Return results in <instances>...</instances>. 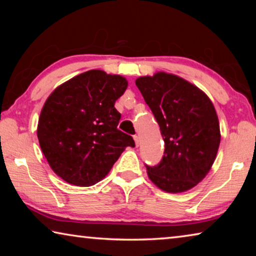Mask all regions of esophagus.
Listing matches in <instances>:
<instances>
[{
	"mask_svg": "<svg viewBox=\"0 0 256 256\" xmlns=\"http://www.w3.org/2000/svg\"><path fill=\"white\" fill-rule=\"evenodd\" d=\"M134 141H136V146H140V136H134Z\"/></svg>",
	"mask_w": 256,
	"mask_h": 256,
	"instance_id": "obj_1",
	"label": "esophagus"
}]
</instances>
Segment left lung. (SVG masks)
<instances>
[{"label":"left lung","instance_id":"8db88e82","mask_svg":"<svg viewBox=\"0 0 256 256\" xmlns=\"http://www.w3.org/2000/svg\"><path fill=\"white\" fill-rule=\"evenodd\" d=\"M136 84L164 141L162 162L146 166L149 180L168 193L193 188L210 172L219 149L222 136L214 104L200 88L172 73L140 76Z\"/></svg>","mask_w":256,"mask_h":256}]
</instances>
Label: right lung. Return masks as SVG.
<instances>
[{"instance_id":"right-lung-1","label":"right lung","mask_w":256,"mask_h":256,"mask_svg":"<svg viewBox=\"0 0 256 256\" xmlns=\"http://www.w3.org/2000/svg\"><path fill=\"white\" fill-rule=\"evenodd\" d=\"M126 88L122 76L90 70L60 84L46 99L38 141L52 170L66 183H98L126 146H136L118 128L120 114L114 107Z\"/></svg>"}]
</instances>
